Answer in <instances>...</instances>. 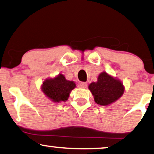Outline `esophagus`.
<instances>
[{"instance_id": "34e87169", "label": "esophagus", "mask_w": 154, "mask_h": 154, "mask_svg": "<svg viewBox=\"0 0 154 154\" xmlns=\"http://www.w3.org/2000/svg\"><path fill=\"white\" fill-rule=\"evenodd\" d=\"M79 86L81 88H86V86H87V83H86V82H81V83L79 84Z\"/></svg>"}]
</instances>
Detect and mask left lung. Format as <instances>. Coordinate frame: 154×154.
I'll list each match as a JSON object with an SVG mask.
<instances>
[{
    "label": "left lung",
    "mask_w": 154,
    "mask_h": 154,
    "mask_svg": "<svg viewBox=\"0 0 154 154\" xmlns=\"http://www.w3.org/2000/svg\"><path fill=\"white\" fill-rule=\"evenodd\" d=\"M88 88L94 96L95 102L103 106L117 100L124 92V88L119 80L105 72L100 73L97 82H92Z\"/></svg>",
    "instance_id": "obj_1"
}]
</instances>
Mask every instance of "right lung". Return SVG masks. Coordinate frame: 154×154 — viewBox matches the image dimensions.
<instances>
[{"label":"right lung","instance_id":"1","mask_svg":"<svg viewBox=\"0 0 154 154\" xmlns=\"http://www.w3.org/2000/svg\"><path fill=\"white\" fill-rule=\"evenodd\" d=\"M75 86L74 82L66 80L63 75L59 74L53 79L45 80L42 86V91L51 100L59 103L68 100L70 91Z\"/></svg>","mask_w":154,"mask_h":154}]
</instances>
